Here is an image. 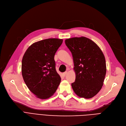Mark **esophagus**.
Listing matches in <instances>:
<instances>
[{"instance_id": "esophagus-1", "label": "esophagus", "mask_w": 126, "mask_h": 126, "mask_svg": "<svg viewBox=\"0 0 126 126\" xmlns=\"http://www.w3.org/2000/svg\"><path fill=\"white\" fill-rule=\"evenodd\" d=\"M67 71H65V72H63V76H66V75L67 74Z\"/></svg>"}]
</instances>
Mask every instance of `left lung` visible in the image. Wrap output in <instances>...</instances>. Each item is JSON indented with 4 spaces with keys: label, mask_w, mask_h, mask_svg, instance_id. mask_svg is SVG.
<instances>
[{
    "label": "left lung",
    "mask_w": 126,
    "mask_h": 126,
    "mask_svg": "<svg viewBox=\"0 0 126 126\" xmlns=\"http://www.w3.org/2000/svg\"><path fill=\"white\" fill-rule=\"evenodd\" d=\"M65 43L74 63L76 80L72 88L79 97L92 98L101 89L106 74L103 53L95 42L85 37L66 39Z\"/></svg>",
    "instance_id": "8db88e82"
}]
</instances>
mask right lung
<instances>
[{
	"mask_svg": "<svg viewBox=\"0 0 126 126\" xmlns=\"http://www.w3.org/2000/svg\"><path fill=\"white\" fill-rule=\"evenodd\" d=\"M62 39H46L32 44L22 60V75L30 90L40 99L54 94L61 82L56 70L54 56Z\"/></svg>",
	"mask_w": 126,
	"mask_h": 126,
	"instance_id": "obj_1",
	"label": "right lung"
}]
</instances>
